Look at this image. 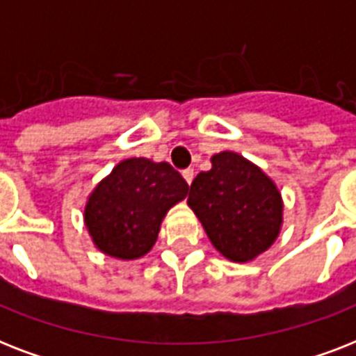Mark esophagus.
<instances>
[{"instance_id":"1","label":"esophagus","mask_w":356,"mask_h":356,"mask_svg":"<svg viewBox=\"0 0 356 356\" xmlns=\"http://www.w3.org/2000/svg\"><path fill=\"white\" fill-rule=\"evenodd\" d=\"M183 177H184V181H186V183L192 184V181H194V170H192V168H188V170H184Z\"/></svg>"}]
</instances>
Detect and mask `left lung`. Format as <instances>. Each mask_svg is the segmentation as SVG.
<instances>
[{
    "label": "left lung",
    "mask_w": 356,
    "mask_h": 356,
    "mask_svg": "<svg viewBox=\"0 0 356 356\" xmlns=\"http://www.w3.org/2000/svg\"><path fill=\"white\" fill-rule=\"evenodd\" d=\"M211 162L190 184L188 207L216 251L233 262H251L281 234V190L240 153L222 151Z\"/></svg>",
    "instance_id": "left-lung-1"
}]
</instances>
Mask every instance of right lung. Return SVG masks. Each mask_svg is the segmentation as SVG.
I'll return each instance as SVG.
<instances>
[{
    "label": "right lung",
    "mask_w": 356,
    "mask_h": 356,
    "mask_svg": "<svg viewBox=\"0 0 356 356\" xmlns=\"http://www.w3.org/2000/svg\"><path fill=\"white\" fill-rule=\"evenodd\" d=\"M186 194L188 184L168 162L125 159L86 197L85 227L102 253L140 259L155 245L168 211Z\"/></svg>",
    "instance_id": "add662e5"
}]
</instances>
